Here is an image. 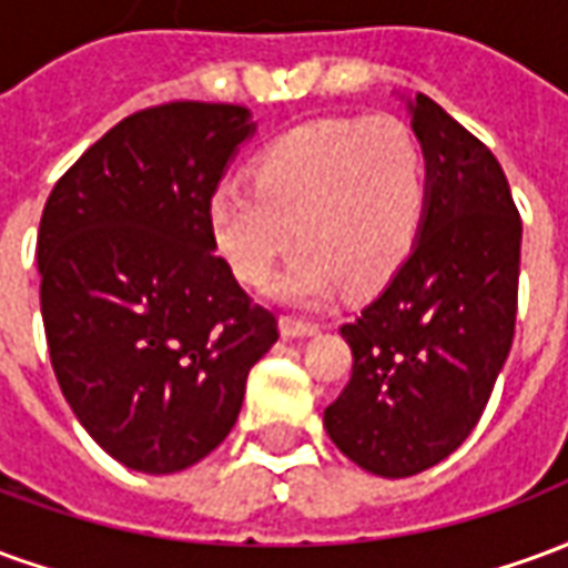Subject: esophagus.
<instances>
[{
    "label": "esophagus",
    "instance_id": "1",
    "mask_svg": "<svg viewBox=\"0 0 568 568\" xmlns=\"http://www.w3.org/2000/svg\"><path fill=\"white\" fill-rule=\"evenodd\" d=\"M316 332H320V325H313V322L295 320V316H283V320H280V334H283V337H288V341L313 337Z\"/></svg>",
    "mask_w": 568,
    "mask_h": 568
}]
</instances>
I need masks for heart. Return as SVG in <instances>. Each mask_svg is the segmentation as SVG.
<instances>
[{"instance_id": "heart-1", "label": "heart", "mask_w": 568, "mask_h": 568, "mask_svg": "<svg viewBox=\"0 0 568 568\" xmlns=\"http://www.w3.org/2000/svg\"><path fill=\"white\" fill-rule=\"evenodd\" d=\"M428 206V158L402 118H328L288 130L261 151L252 187L222 185L210 200L215 246L248 285L267 283L288 307L381 288L417 243Z\"/></svg>"}]
</instances>
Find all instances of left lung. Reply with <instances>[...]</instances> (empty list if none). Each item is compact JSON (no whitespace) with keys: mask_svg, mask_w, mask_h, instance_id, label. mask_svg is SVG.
<instances>
[{"mask_svg":"<svg viewBox=\"0 0 568 568\" xmlns=\"http://www.w3.org/2000/svg\"><path fill=\"white\" fill-rule=\"evenodd\" d=\"M405 100L428 158V206L405 264L341 328L353 377L325 407L346 459L410 477L447 459L484 414L511 353L520 215L493 151L438 103Z\"/></svg>","mask_w":568,"mask_h":568,"instance_id":"8db88e82","label":"left lung"}]
</instances>
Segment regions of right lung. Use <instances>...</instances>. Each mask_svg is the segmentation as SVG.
Returning a JSON list of instances; mask_svg holds the SVG:
<instances>
[{
  "label": "right lung",
  "mask_w": 568,
  "mask_h": 568,
  "mask_svg": "<svg viewBox=\"0 0 568 568\" xmlns=\"http://www.w3.org/2000/svg\"><path fill=\"white\" fill-rule=\"evenodd\" d=\"M255 128L243 105L145 109L93 142L44 203L36 258L57 383L133 471L210 456L280 337L210 227L212 194Z\"/></svg>",
  "instance_id": "add662e5"
}]
</instances>
